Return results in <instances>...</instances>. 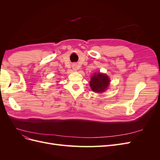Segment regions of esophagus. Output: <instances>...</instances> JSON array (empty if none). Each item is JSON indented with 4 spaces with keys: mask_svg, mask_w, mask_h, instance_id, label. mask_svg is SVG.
Returning a JSON list of instances; mask_svg holds the SVG:
<instances>
[{
    "mask_svg": "<svg viewBox=\"0 0 160 160\" xmlns=\"http://www.w3.org/2000/svg\"><path fill=\"white\" fill-rule=\"evenodd\" d=\"M72 67V69H73L74 71H77V69H78V67H77V65L76 64H73Z\"/></svg>",
    "mask_w": 160,
    "mask_h": 160,
    "instance_id": "esophagus-1",
    "label": "esophagus"
}]
</instances>
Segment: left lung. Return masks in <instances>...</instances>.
Segmentation results:
<instances>
[{"mask_svg":"<svg viewBox=\"0 0 160 160\" xmlns=\"http://www.w3.org/2000/svg\"><path fill=\"white\" fill-rule=\"evenodd\" d=\"M109 82L110 79L107 75L99 72L91 77L89 84L92 91L95 93H102L108 89Z\"/></svg>","mask_w":160,"mask_h":160,"instance_id":"left-lung-1","label":"left lung"}]
</instances>
